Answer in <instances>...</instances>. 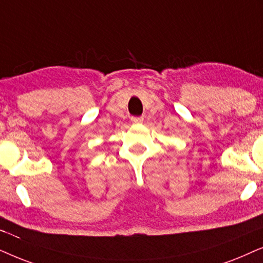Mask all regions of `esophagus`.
<instances>
[{
    "label": "esophagus",
    "mask_w": 263,
    "mask_h": 263,
    "mask_svg": "<svg viewBox=\"0 0 263 263\" xmlns=\"http://www.w3.org/2000/svg\"><path fill=\"white\" fill-rule=\"evenodd\" d=\"M131 121L134 122V124H141L143 121V117H132Z\"/></svg>",
    "instance_id": "obj_1"
}]
</instances>
